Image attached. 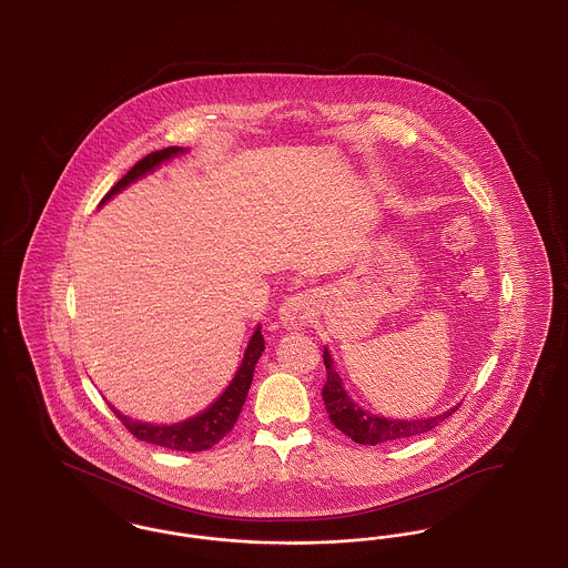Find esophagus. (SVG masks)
Returning <instances> with one entry per match:
<instances>
[{
	"instance_id": "34e87169",
	"label": "esophagus",
	"mask_w": 568,
	"mask_h": 568,
	"mask_svg": "<svg viewBox=\"0 0 568 568\" xmlns=\"http://www.w3.org/2000/svg\"><path fill=\"white\" fill-rule=\"evenodd\" d=\"M315 297L306 292L290 296L278 308V320L281 324L290 329H297L302 325L308 324V320L315 315Z\"/></svg>"
}]
</instances>
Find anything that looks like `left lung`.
I'll list each match as a JSON object with an SVG mask.
<instances>
[{
  "mask_svg": "<svg viewBox=\"0 0 568 568\" xmlns=\"http://www.w3.org/2000/svg\"><path fill=\"white\" fill-rule=\"evenodd\" d=\"M324 364L327 378H325L324 389H322V398H324L325 408L329 413V422L341 433L347 434L352 440L359 443V445H378V443L403 440L408 436L430 433L434 426H438L452 413L458 410V406H456V408H449L443 415L428 417V419H415V422L385 419V417L371 415V413L362 410L359 406L353 405L352 398L343 389L341 377L332 368V357H329L327 349L324 352Z\"/></svg>",
  "mask_w": 568,
  "mask_h": 568,
  "instance_id": "1",
  "label": "left lung"
}]
</instances>
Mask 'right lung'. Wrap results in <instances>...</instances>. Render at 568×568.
<instances>
[{"label": "right lung", "instance_id": "add662e5", "mask_svg": "<svg viewBox=\"0 0 568 568\" xmlns=\"http://www.w3.org/2000/svg\"><path fill=\"white\" fill-rule=\"evenodd\" d=\"M179 153H183V146H168L162 151L149 153L146 158L134 163V168L121 181H116V185L104 195V200L100 204H104L114 193L125 190L130 183H134L135 179L144 176L146 172H151L153 168H158L160 163L170 160L172 155H179ZM262 352H264V336H262V327H257L255 334L251 336V343L244 352L243 364H241L236 377L232 378L230 387L204 413L191 417L187 422H181L174 426H151V424L134 422V419L121 415L114 406H109L112 408V413L121 419V424L134 434L138 440L153 443V445L176 449V452H206L236 426L244 400H246V394H248V387H251V381H253L255 364H257Z\"/></svg>", "mask_w": 568, "mask_h": 568}]
</instances>
